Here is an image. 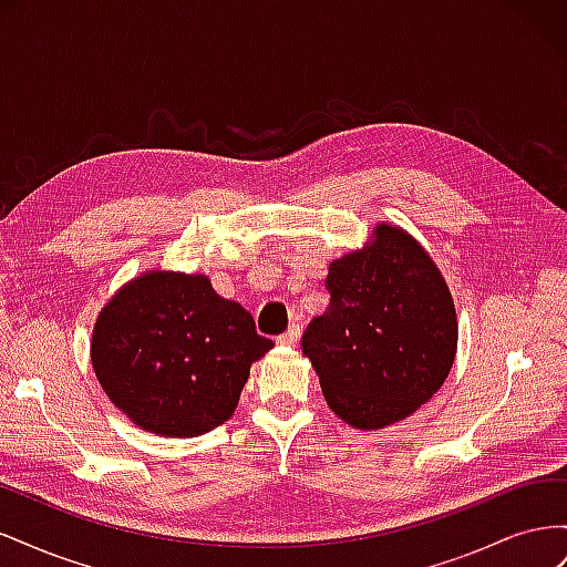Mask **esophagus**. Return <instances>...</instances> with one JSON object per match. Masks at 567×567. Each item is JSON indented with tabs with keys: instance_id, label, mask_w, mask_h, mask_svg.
Returning a JSON list of instances; mask_svg holds the SVG:
<instances>
[{
	"instance_id": "esophagus-1",
	"label": "esophagus",
	"mask_w": 567,
	"mask_h": 567,
	"mask_svg": "<svg viewBox=\"0 0 567 567\" xmlns=\"http://www.w3.org/2000/svg\"><path fill=\"white\" fill-rule=\"evenodd\" d=\"M300 333H302V326L300 323H290L288 326V331L286 333H281L277 340H279V346H296V342L300 340Z\"/></svg>"
}]
</instances>
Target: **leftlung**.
Listing matches in <instances>:
<instances>
[{"mask_svg": "<svg viewBox=\"0 0 567 567\" xmlns=\"http://www.w3.org/2000/svg\"><path fill=\"white\" fill-rule=\"evenodd\" d=\"M329 265V307L302 333L323 400L359 431H379L425 404L456 357L458 323L433 257L398 225Z\"/></svg>", "mask_w": 567, "mask_h": 567, "instance_id": "obj_1", "label": "left lung"}]
</instances>
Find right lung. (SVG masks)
Returning <instances> with one entry per match:
<instances>
[{
    "label": "right lung",
    "instance_id": "right-lung-1",
    "mask_svg": "<svg viewBox=\"0 0 567 567\" xmlns=\"http://www.w3.org/2000/svg\"><path fill=\"white\" fill-rule=\"evenodd\" d=\"M274 348L205 274L153 269L99 312L92 367L109 400L146 433L198 437L227 419L250 367Z\"/></svg>",
    "mask_w": 567,
    "mask_h": 567
}]
</instances>
